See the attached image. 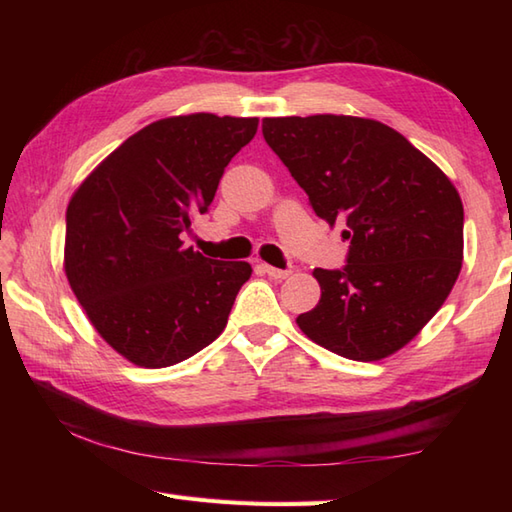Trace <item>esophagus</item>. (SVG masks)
Masks as SVG:
<instances>
[{
  "label": "esophagus",
  "mask_w": 512,
  "mask_h": 512,
  "mask_svg": "<svg viewBox=\"0 0 512 512\" xmlns=\"http://www.w3.org/2000/svg\"><path fill=\"white\" fill-rule=\"evenodd\" d=\"M262 270L264 273L268 275V277H273V279H277V281H281V279H286L292 270H286V268H275V266H270V264H262Z\"/></svg>",
  "instance_id": "1"
}]
</instances>
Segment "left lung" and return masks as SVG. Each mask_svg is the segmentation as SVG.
Instances as JSON below:
<instances>
[{"instance_id":"1","label":"left lung","mask_w":512,"mask_h":512,"mask_svg":"<svg viewBox=\"0 0 512 512\" xmlns=\"http://www.w3.org/2000/svg\"><path fill=\"white\" fill-rule=\"evenodd\" d=\"M270 149L330 226L347 222L343 270L314 268L321 299L299 314L310 341L350 361H380L431 321L458 281L464 209L436 162L374 118H264Z\"/></svg>"}]
</instances>
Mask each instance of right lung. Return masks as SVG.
I'll list each match as a JSON object with an SVG mask.
<instances>
[{"mask_svg": "<svg viewBox=\"0 0 512 512\" xmlns=\"http://www.w3.org/2000/svg\"><path fill=\"white\" fill-rule=\"evenodd\" d=\"M259 118L169 116L114 149L65 213L63 270L94 330L147 369L169 367L226 328L248 262H213L182 233L209 209Z\"/></svg>", "mask_w": 512, "mask_h": 512, "instance_id": "1", "label": "right lung"}]
</instances>
